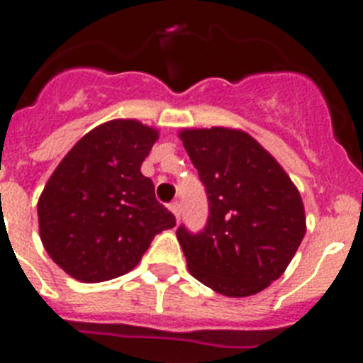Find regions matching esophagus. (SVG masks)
<instances>
[{
  "mask_svg": "<svg viewBox=\"0 0 363 363\" xmlns=\"http://www.w3.org/2000/svg\"><path fill=\"white\" fill-rule=\"evenodd\" d=\"M169 209L172 211V214L176 216V220H179V214H182V203H179L178 200H174L171 205H169Z\"/></svg>",
  "mask_w": 363,
  "mask_h": 363,
  "instance_id": "obj_1",
  "label": "esophagus"
}]
</instances>
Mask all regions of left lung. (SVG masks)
Returning <instances> with one entry per match:
<instances>
[{"label": "left lung", "instance_id": "obj_1", "mask_svg": "<svg viewBox=\"0 0 363 363\" xmlns=\"http://www.w3.org/2000/svg\"><path fill=\"white\" fill-rule=\"evenodd\" d=\"M179 138L209 201L203 229H176L189 271L225 296L264 291L281 277L306 234L300 192L242 130L192 129Z\"/></svg>", "mask_w": 363, "mask_h": 363}]
</instances>
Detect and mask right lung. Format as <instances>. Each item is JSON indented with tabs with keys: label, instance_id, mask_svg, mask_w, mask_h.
<instances>
[{
	"label": "right lung",
	"instance_id": "obj_1",
	"mask_svg": "<svg viewBox=\"0 0 363 363\" xmlns=\"http://www.w3.org/2000/svg\"><path fill=\"white\" fill-rule=\"evenodd\" d=\"M158 133L134 120L99 125L69 150L38 201L50 258L85 284L118 278L142 259L176 218L140 167Z\"/></svg>",
	"mask_w": 363,
	"mask_h": 363
}]
</instances>
